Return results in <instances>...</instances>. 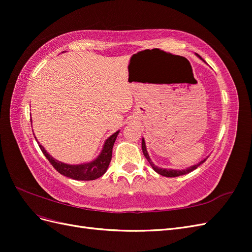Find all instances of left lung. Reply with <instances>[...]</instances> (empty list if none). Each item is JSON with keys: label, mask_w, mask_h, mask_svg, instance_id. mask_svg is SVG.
<instances>
[{"label": "left lung", "mask_w": 252, "mask_h": 252, "mask_svg": "<svg viewBox=\"0 0 252 252\" xmlns=\"http://www.w3.org/2000/svg\"><path fill=\"white\" fill-rule=\"evenodd\" d=\"M196 56L199 57L202 61H204L199 55H196ZM204 62H205V61H204ZM142 150H143V154H144L145 158H147V161L149 162V164L151 165L152 168H154V170H155L156 172H158V174H161V175H163V177H167V178H174V177H180V175H183V174H187V173H189V172L193 171L194 169H196L197 167H199L201 164H203V163L206 161V158H204L203 161H201L200 163H197L196 165L190 166V167H188V168H186V169H181V170H180V169L159 168V167H158V166H156V165L154 164V162H152L151 158H149V155H148L147 149H146V144H145V140H144V139H142Z\"/></svg>", "instance_id": "8db88e82"}]
</instances>
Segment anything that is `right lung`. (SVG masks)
<instances>
[{
    "instance_id": "1",
    "label": "right lung",
    "mask_w": 252,
    "mask_h": 252,
    "mask_svg": "<svg viewBox=\"0 0 252 252\" xmlns=\"http://www.w3.org/2000/svg\"><path fill=\"white\" fill-rule=\"evenodd\" d=\"M119 132L120 130L114 132L105 141L101 154L98 155L94 161L88 162V163L78 164V165L66 164V163L58 161L56 158H53L48 152L45 150V148L42 146V145L37 141L36 142L39 144V146L44 156L46 157V158L50 162V164L55 167V169L59 171L61 174L65 175L67 178L78 180V181H93L102 177V175L107 171V168L110 164L111 157H112L113 144L117 140Z\"/></svg>"
}]
</instances>
